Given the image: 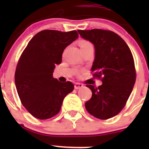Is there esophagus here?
Instances as JSON below:
<instances>
[{
  "label": "esophagus",
  "mask_w": 149,
  "mask_h": 149,
  "mask_svg": "<svg viewBox=\"0 0 149 149\" xmlns=\"http://www.w3.org/2000/svg\"><path fill=\"white\" fill-rule=\"evenodd\" d=\"M83 87V85L82 84V83H75V85H74V88L76 90H78V89H80L82 88Z\"/></svg>",
  "instance_id": "esophagus-1"
}]
</instances>
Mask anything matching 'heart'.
<instances>
[{
	"label": "heart",
	"instance_id": "b5f03b06",
	"mask_svg": "<svg viewBox=\"0 0 149 149\" xmlns=\"http://www.w3.org/2000/svg\"><path fill=\"white\" fill-rule=\"evenodd\" d=\"M80 49H83L85 47H88L89 45H92V44L90 43V42L87 41V40H81L79 43Z\"/></svg>",
	"mask_w": 149,
	"mask_h": 149
}]
</instances>
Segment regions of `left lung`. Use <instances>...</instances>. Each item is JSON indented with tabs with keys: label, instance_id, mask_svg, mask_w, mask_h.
<instances>
[{
	"label": "left lung",
	"instance_id": "left-lung-1",
	"mask_svg": "<svg viewBox=\"0 0 149 149\" xmlns=\"http://www.w3.org/2000/svg\"><path fill=\"white\" fill-rule=\"evenodd\" d=\"M78 31L94 44L95 58L91 71L94 77L102 81L98 88L86 85L92 95L85 102V109L97 118H111L122 111L132 91L136 80L132 54L123 39L111 31L95 29Z\"/></svg>",
	"mask_w": 149,
	"mask_h": 149
}]
</instances>
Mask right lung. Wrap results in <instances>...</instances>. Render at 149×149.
<instances>
[{"label": "right lung", "instance_id": "1", "mask_svg": "<svg viewBox=\"0 0 149 149\" xmlns=\"http://www.w3.org/2000/svg\"><path fill=\"white\" fill-rule=\"evenodd\" d=\"M78 37L76 31H41L20 56L15 74L17 91L22 105L38 119L57 115L64 97L73 90L72 83H61L52 73L55 65L61 64L64 49Z\"/></svg>", "mask_w": 149, "mask_h": 149}]
</instances>
